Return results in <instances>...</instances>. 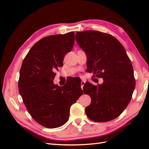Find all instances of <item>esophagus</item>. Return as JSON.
<instances>
[{"label":"esophagus","mask_w":149,"mask_h":149,"mask_svg":"<svg viewBox=\"0 0 149 149\" xmlns=\"http://www.w3.org/2000/svg\"><path fill=\"white\" fill-rule=\"evenodd\" d=\"M84 84H85V81L84 80H82L81 81V89H83V86L84 85Z\"/></svg>","instance_id":"esophagus-1"}]
</instances>
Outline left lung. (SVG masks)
Here are the masks:
<instances>
[{
	"instance_id": "8db88e82",
	"label": "left lung",
	"mask_w": 149,
	"mask_h": 149,
	"mask_svg": "<svg viewBox=\"0 0 149 149\" xmlns=\"http://www.w3.org/2000/svg\"><path fill=\"white\" fill-rule=\"evenodd\" d=\"M75 37L86 54L88 71L103 79L102 84L86 83L83 92L91 98L86 114L99 123L113 120L131 100L136 86L131 61L123 45L110 34L87 30L78 31Z\"/></svg>"
}]
</instances>
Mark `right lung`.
<instances>
[{"label":"right lung","mask_w":149,"mask_h":149,"mask_svg":"<svg viewBox=\"0 0 149 149\" xmlns=\"http://www.w3.org/2000/svg\"><path fill=\"white\" fill-rule=\"evenodd\" d=\"M74 43V31L44 37L31 48L22 63L19 93L32 118L47 128L64 125L71 106L83 94L81 84L75 86L70 82L60 87L53 81Z\"/></svg>","instance_id":"right-lung-1"}]
</instances>
